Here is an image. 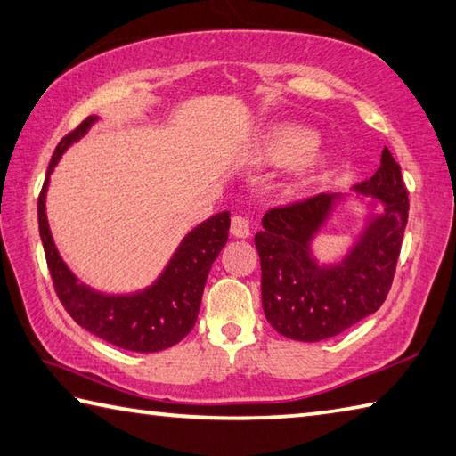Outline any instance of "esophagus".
Segmentation results:
<instances>
[{
	"instance_id": "esophagus-1",
	"label": "esophagus",
	"mask_w": 456,
	"mask_h": 456,
	"mask_svg": "<svg viewBox=\"0 0 456 456\" xmlns=\"http://www.w3.org/2000/svg\"><path fill=\"white\" fill-rule=\"evenodd\" d=\"M231 233L235 237H249L251 233V223L247 215H233V219H231Z\"/></svg>"
}]
</instances>
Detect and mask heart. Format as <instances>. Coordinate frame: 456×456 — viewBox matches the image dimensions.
I'll return each mask as SVG.
<instances>
[{
    "mask_svg": "<svg viewBox=\"0 0 456 456\" xmlns=\"http://www.w3.org/2000/svg\"><path fill=\"white\" fill-rule=\"evenodd\" d=\"M314 143H317V137H314L313 131L299 126H283L271 131L267 142H265L263 153L271 163L277 165H291L301 161L305 156V167L314 169L325 163L322 153L313 149Z\"/></svg>",
    "mask_w": 456,
    "mask_h": 456,
    "instance_id": "1",
    "label": "heart"
}]
</instances>
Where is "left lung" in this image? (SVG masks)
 I'll return each instance as SVG.
<instances>
[{
	"mask_svg": "<svg viewBox=\"0 0 456 456\" xmlns=\"http://www.w3.org/2000/svg\"><path fill=\"white\" fill-rule=\"evenodd\" d=\"M354 189L377 197L385 209L335 267H321L309 255L311 237L327 219L335 195L273 207L255 235L265 317L293 341L314 343L343 333L375 313L391 291L409 219V191L387 147L375 175Z\"/></svg>",
	"mask_w": 456,
	"mask_h": 456,
	"instance_id": "1",
	"label": "left lung"
}]
</instances>
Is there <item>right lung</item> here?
I'll list each match as a JSON object with an SVG mask.
<instances>
[{"label":"right lung","mask_w":456,"mask_h":456,"mask_svg":"<svg viewBox=\"0 0 456 456\" xmlns=\"http://www.w3.org/2000/svg\"><path fill=\"white\" fill-rule=\"evenodd\" d=\"M97 118H86L69 131L52 155L47 177L37 197L39 235L44 243L49 275L53 281L57 299L71 314V319L87 329L89 333L103 338L121 349L135 353H157L169 349L189 335L200 313L203 289L213 261L225 247L229 237V211L213 215L189 233L177 253L173 255L167 269L153 287L137 295H102L79 285L68 265L57 253L45 217V191L49 173L60 161L61 153L81 135H86Z\"/></svg>","instance_id":"add662e5"}]
</instances>
